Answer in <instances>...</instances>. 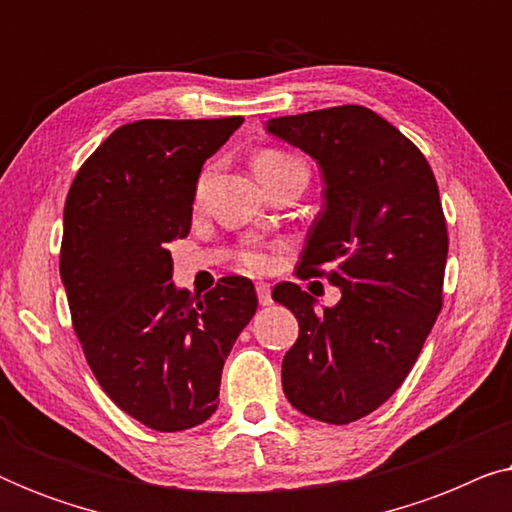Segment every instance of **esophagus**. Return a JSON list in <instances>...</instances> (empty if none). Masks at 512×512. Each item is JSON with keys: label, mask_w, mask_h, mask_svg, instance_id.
I'll return each mask as SVG.
<instances>
[{"label": "esophagus", "mask_w": 512, "mask_h": 512, "mask_svg": "<svg viewBox=\"0 0 512 512\" xmlns=\"http://www.w3.org/2000/svg\"><path fill=\"white\" fill-rule=\"evenodd\" d=\"M256 296H258V303H261L263 307L272 303V293H270V284H263L258 282L256 284Z\"/></svg>", "instance_id": "obj_1"}]
</instances>
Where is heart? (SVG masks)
<instances>
[{
    "label": "heart",
    "instance_id": "heart-1",
    "mask_svg": "<svg viewBox=\"0 0 512 512\" xmlns=\"http://www.w3.org/2000/svg\"><path fill=\"white\" fill-rule=\"evenodd\" d=\"M293 167H303V163H300L296 156H291V153L275 151V149L258 153L254 160V170H256L258 181H265V179L275 177V174L293 170ZM202 181H200V186H202ZM240 263H242V268H247L249 272H268L272 265V256L268 249L258 247V244H251V247H244L240 251Z\"/></svg>",
    "mask_w": 512,
    "mask_h": 512
}]
</instances>
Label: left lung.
Returning a JSON list of instances; mask_svg holds the SVG:
<instances>
[{
    "mask_svg": "<svg viewBox=\"0 0 512 512\" xmlns=\"http://www.w3.org/2000/svg\"><path fill=\"white\" fill-rule=\"evenodd\" d=\"M265 128L324 174V207L296 275L342 289L324 312L298 284L272 291L300 328L282 361L284 394L319 422H356L401 387L443 307L447 226L436 177L403 132L359 104L270 118Z\"/></svg>",
    "mask_w": 512,
    "mask_h": 512,
    "instance_id": "1",
    "label": "left lung"
}]
</instances>
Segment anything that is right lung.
<instances>
[{
    "mask_svg": "<svg viewBox=\"0 0 512 512\" xmlns=\"http://www.w3.org/2000/svg\"><path fill=\"white\" fill-rule=\"evenodd\" d=\"M244 123L146 118L111 132L69 186L60 277L72 326L111 401L153 431L214 415L223 361L254 317L247 277L174 289L167 242L186 237L202 163Z\"/></svg>",
    "mask_w": 512,
    "mask_h": 512,
    "instance_id": "1",
    "label": "right lung"
}]
</instances>
